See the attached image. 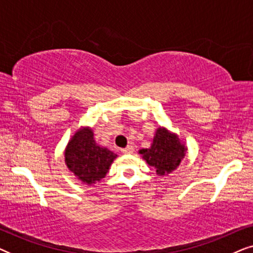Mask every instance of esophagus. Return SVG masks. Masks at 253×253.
Segmentation results:
<instances>
[{
    "label": "esophagus",
    "instance_id": "1",
    "mask_svg": "<svg viewBox=\"0 0 253 253\" xmlns=\"http://www.w3.org/2000/svg\"><path fill=\"white\" fill-rule=\"evenodd\" d=\"M122 153H124V154H132L133 153V146H131V145H129V146H126V148H123Z\"/></svg>",
    "mask_w": 253,
    "mask_h": 253
}]
</instances>
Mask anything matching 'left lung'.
Returning a JSON list of instances; mask_svg holds the SVG:
<instances>
[{
    "instance_id": "left-lung-1",
    "label": "left lung",
    "mask_w": 253,
    "mask_h": 253,
    "mask_svg": "<svg viewBox=\"0 0 253 253\" xmlns=\"http://www.w3.org/2000/svg\"><path fill=\"white\" fill-rule=\"evenodd\" d=\"M188 147L179 139L178 134L165 126H159L155 131L150 148H141V158L153 167L159 176H167L181 165Z\"/></svg>"
}]
</instances>
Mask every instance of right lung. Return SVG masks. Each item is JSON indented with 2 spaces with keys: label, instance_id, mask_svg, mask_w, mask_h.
Masks as SVG:
<instances>
[{
  "label": "right lung",
  "instance_id": "1",
  "mask_svg": "<svg viewBox=\"0 0 253 253\" xmlns=\"http://www.w3.org/2000/svg\"><path fill=\"white\" fill-rule=\"evenodd\" d=\"M116 158L117 154L96 143L89 126L79 127L64 150V162L68 169L83 184L88 186L105 177Z\"/></svg>",
  "mask_w": 253,
  "mask_h": 253
}]
</instances>
